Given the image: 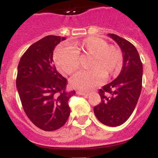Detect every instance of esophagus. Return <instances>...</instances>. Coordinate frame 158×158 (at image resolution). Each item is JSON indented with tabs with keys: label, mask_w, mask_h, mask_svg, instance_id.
I'll return each mask as SVG.
<instances>
[{
	"label": "esophagus",
	"mask_w": 158,
	"mask_h": 158,
	"mask_svg": "<svg viewBox=\"0 0 158 158\" xmlns=\"http://www.w3.org/2000/svg\"><path fill=\"white\" fill-rule=\"evenodd\" d=\"M77 94H79V95H83V96H88L89 94V92L77 91Z\"/></svg>",
	"instance_id": "esophagus-1"
}]
</instances>
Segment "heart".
Instances as JSON below:
<instances>
[{
  "label": "heart",
  "mask_w": 158,
  "mask_h": 158,
  "mask_svg": "<svg viewBox=\"0 0 158 158\" xmlns=\"http://www.w3.org/2000/svg\"><path fill=\"white\" fill-rule=\"evenodd\" d=\"M79 57H90L87 63L89 69L78 72L71 77L69 83L75 89L86 90L96 86L103 77L106 79L117 75L122 67L120 49L97 37H89L72 43L70 49L57 48L54 52L57 69L66 74H71L79 68Z\"/></svg>",
  "instance_id": "b5f03b06"
}]
</instances>
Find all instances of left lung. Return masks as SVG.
I'll return each mask as SVG.
<instances>
[{"instance_id": "8db88e82", "label": "left lung", "mask_w": 158, "mask_h": 158, "mask_svg": "<svg viewBox=\"0 0 158 158\" xmlns=\"http://www.w3.org/2000/svg\"><path fill=\"white\" fill-rule=\"evenodd\" d=\"M108 36L121 49L123 66L116 79L99 89L101 102L94 111L103 125L115 127L124 124L136 106L142 89L143 64L132 43L113 33Z\"/></svg>"}]
</instances>
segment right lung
<instances>
[{"mask_svg": "<svg viewBox=\"0 0 158 158\" xmlns=\"http://www.w3.org/2000/svg\"><path fill=\"white\" fill-rule=\"evenodd\" d=\"M65 38L49 35L27 49L18 65L16 87L28 119L41 130L53 131L65 124L70 114L67 80L53 64V51Z\"/></svg>", "mask_w": 158, "mask_h": 158, "instance_id": "add662e5", "label": "right lung"}]
</instances>
